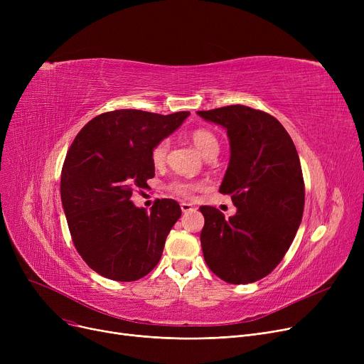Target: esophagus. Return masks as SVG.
Wrapping results in <instances>:
<instances>
[{"label": "esophagus", "instance_id": "esophagus-1", "mask_svg": "<svg viewBox=\"0 0 364 364\" xmlns=\"http://www.w3.org/2000/svg\"><path fill=\"white\" fill-rule=\"evenodd\" d=\"M180 206H181L183 213H190V211H193V209H195V206L192 203H188V202H181Z\"/></svg>", "mask_w": 364, "mask_h": 364}]
</instances>
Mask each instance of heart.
I'll use <instances>...</instances> for the list:
<instances>
[{
	"mask_svg": "<svg viewBox=\"0 0 364 364\" xmlns=\"http://www.w3.org/2000/svg\"><path fill=\"white\" fill-rule=\"evenodd\" d=\"M190 139H192L195 147L200 151V155L203 158L213 155V153H218V150H220V143H218V139L215 137V134L206 128L195 129L192 132V136H190ZM168 147H169L168 140H162L155 147H153L151 162L155 165H162L166 158ZM172 188H174V192H177L178 195L192 196L198 187L195 184H190V183H174Z\"/></svg>",
	"mask_w": 364,
	"mask_h": 364,
	"instance_id": "1",
	"label": "heart"
}]
</instances>
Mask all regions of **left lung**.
I'll use <instances>...</instances> for the list:
<instances>
[{"label":"left lung","instance_id":"left-lung-1","mask_svg":"<svg viewBox=\"0 0 364 364\" xmlns=\"http://www.w3.org/2000/svg\"><path fill=\"white\" fill-rule=\"evenodd\" d=\"M223 127L230 161L220 192L230 195L237 211L225 220L214 206H200L203 258L227 283H252L282 261L304 213V178L291 136L272 114L233 105L199 110Z\"/></svg>","mask_w":364,"mask_h":364}]
</instances>
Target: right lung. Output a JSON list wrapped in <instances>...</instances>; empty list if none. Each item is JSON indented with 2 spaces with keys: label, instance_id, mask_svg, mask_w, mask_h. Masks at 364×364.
Returning a JSON list of instances; mask_svg holds the SVG:
<instances>
[{
  "label": "right lung",
  "instance_id": "1",
  "mask_svg": "<svg viewBox=\"0 0 364 364\" xmlns=\"http://www.w3.org/2000/svg\"><path fill=\"white\" fill-rule=\"evenodd\" d=\"M188 114L113 110L75 137L62 169V205L76 251L100 276L139 280L159 262L181 208L174 199H158L146 213L131 196L155 177L153 147Z\"/></svg>",
  "mask_w": 364,
  "mask_h": 364
}]
</instances>
